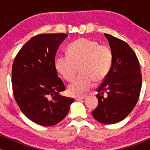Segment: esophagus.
<instances>
[{
    "label": "esophagus",
    "mask_w": 150,
    "mask_h": 150,
    "mask_svg": "<svg viewBox=\"0 0 150 150\" xmlns=\"http://www.w3.org/2000/svg\"><path fill=\"white\" fill-rule=\"evenodd\" d=\"M86 97V96H83V97H76L75 98V101H80L82 100V99H84Z\"/></svg>",
    "instance_id": "esophagus-1"
}]
</instances>
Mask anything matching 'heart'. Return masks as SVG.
<instances>
[{
    "mask_svg": "<svg viewBox=\"0 0 150 150\" xmlns=\"http://www.w3.org/2000/svg\"><path fill=\"white\" fill-rule=\"evenodd\" d=\"M68 56L60 55L55 59V68L68 82H71L80 68V74L69 85L71 96H81L106 78L112 63L113 54L108 46L81 38L68 48Z\"/></svg>",
    "mask_w": 150,
    "mask_h": 150,
    "instance_id": "b5f03b06",
    "label": "heart"
}]
</instances>
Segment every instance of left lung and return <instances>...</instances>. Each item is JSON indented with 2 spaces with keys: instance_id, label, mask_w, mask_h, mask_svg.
<instances>
[{
  "instance_id": "left-lung-1",
  "label": "left lung",
  "mask_w": 150,
  "mask_h": 150,
  "mask_svg": "<svg viewBox=\"0 0 150 150\" xmlns=\"http://www.w3.org/2000/svg\"><path fill=\"white\" fill-rule=\"evenodd\" d=\"M104 35L112 51V64L97 89L99 103L92 114L101 123L113 124L124 119L135 106L142 87V74L138 58L130 46L110 34ZM104 93L108 94L106 98Z\"/></svg>"
}]
</instances>
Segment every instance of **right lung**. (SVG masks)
<instances>
[{
	"mask_svg": "<svg viewBox=\"0 0 150 150\" xmlns=\"http://www.w3.org/2000/svg\"><path fill=\"white\" fill-rule=\"evenodd\" d=\"M68 34H41L21 48L12 68L13 94L22 112L44 126L61 121L74 99L61 96L65 90L55 68L56 51Z\"/></svg>",
	"mask_w": 150,
	"mask_h": 150,
	"instance_id": "right-lung-1",
	"label": "right lung"
}]
</instances>
